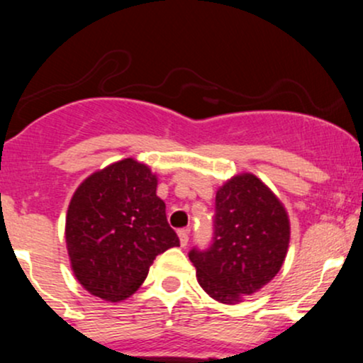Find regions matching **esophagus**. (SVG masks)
I'll return each mask as SVG.
<instances>
[{
  "label": "esophagus",
  "mask_w": 363,
  "mask_h": 363,
  "mask_svg": "<svg viewBox=\"0 0 363 363\" xmlns=\"http://www.w3.org/2000/svg\"><path fill=\"white\" fill-rule=\"evenodd\" d=\"M179 235V242H181L182 247H186L187 242H189V228H181V230L177 232Z\"/></svg>",
  "instance_id": "34e87169"
}]
</instances>
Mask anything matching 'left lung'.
Segmentation results:
<instances>
[{
	"label": "left lung",
	"instance_id": "1",
	"mask_svg": "<svg viewBox=\"0 0 363 363\" xmlns=\"http://www.w3.org/2000/svg\"><path fill=\"white\" fill-rule=\"evenodd\" d=\"M213 244L189 252L199 286L235 306L277 277L289 252L290 218L277 194L251 172L216 189Z\"/></svg>",
	"mask_w": 363,
	"mask_h": 363
}]
</instances>
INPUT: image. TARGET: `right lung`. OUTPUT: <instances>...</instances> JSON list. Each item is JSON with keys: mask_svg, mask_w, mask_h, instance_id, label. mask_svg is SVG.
<instances>
[{"mask_svg": "<svg viewBox=\"0 0 363 363\" xmlns=\"http://www.w3.org/2000/svg\"><path fill=\"white\" fill-rule=\"evenodd\" d=\"M157 184V174L129 157L95 170L73 193L66 249L74 278L89 294L112 303L126 301L158 254L179 245Z\"/></svg>", "mask_w": 363, "mask_h": 363, "instance_id": "right-lung-1", "label": "right lung"}]
</instances>
